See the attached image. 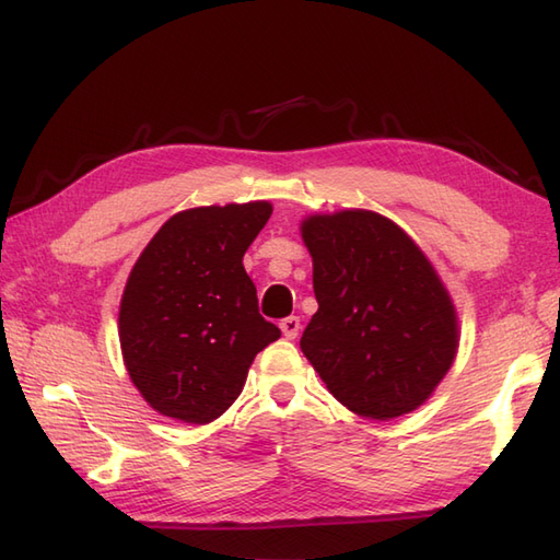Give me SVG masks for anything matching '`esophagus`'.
<instances>
[{
    "label": "esophagus",
    "mask_w": 560,
    "mask_h": 560,
    "mask_svg": "<svg viewBox=\"0 0 560 560\" xmlns=\"http://www.w3.org/2000/svg\"><path fill=\"white\" fill-rule=\"evenodd\" d=\"M279 327H281V331H283V337H287V339H295V337H299V331H301V319L295 317V315L283 317L281 323H279Z\"/></svg>",
    "instance_id": "34e87169"
}]
</instances>
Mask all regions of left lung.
I'll list each match as a JSON object with an SVG mask.
<instances>
[{
    "label": "left lung",
    "instance_id": "left-lung-1",
    "mask_svg": "<svg viewBox=\"0 0 560 560\" xmlns=\"http://www.w3.org/2000/svg\"><path fill=\"white\" fill-rule=\"evenodd\" d=\"M317 313L305 359L343 407L389 421L433 395L457 353V313L421 247L375 211L301 223Z\"/></svg>",
    "mask_w": 560,
    "mask_h": 560
}]
</instances>
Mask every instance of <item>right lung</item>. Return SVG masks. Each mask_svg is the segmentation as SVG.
Wrapping results in <instances>:
<instances>
[{"label":"right lung","instance_id":"obj_1","mask_svg":"<svg viewBox=\"0 0 560 560\" xmlns=\"http://www.w3.org/2000/svg\"><path fill=\"white\" fill-rule=\"evenodd\" d=\"M269 217V201L187 209L139 255L120 303V347L151 409L197 425L219 419L255 355L281 337L259 315L243 267Z\"/></svg>","mask_w":560,"mask_h":560}]
</instances>
